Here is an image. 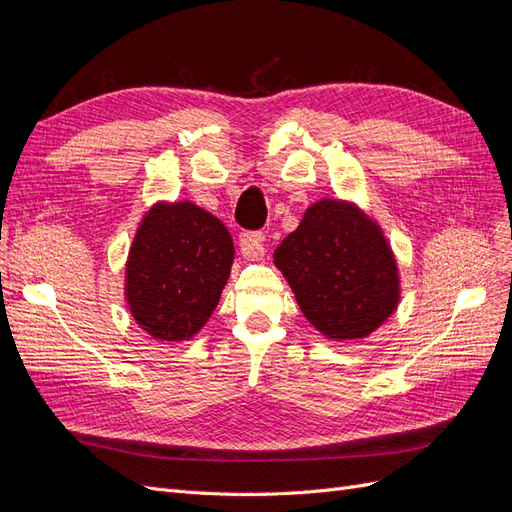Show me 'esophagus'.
Returning <instances> with one entry per match:
<instances>
[{"label": "esophagus", "mask_w": 512, "mask_h": 512, "mask_svg": "<svg viewBox=\"0 0 512 512\" xmlns=\"http://www.w3.org/2000/svg\"><path fill=\"white\" fill-rule=\"evenodd\" d=\"M239 250L247 260H262L267 254L265 235L262 232H243L239 237Z\"/></svg>", "instance_id": "esophagus-1"}]
</instances>
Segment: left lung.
I'll use <instances>...</instances> for the list:
<instances>
[{
	"label": "left lung",
	"instance_id": "obj_1",
	"mask_svg": "<svg viewBox=\"0 0 512 512\" xmlns=\"http://www.w3.org/2000/svg\"><path fill=\"white\" fill-rule=\"evenodd\" d=\"M303 316L331 342H359L401 301V275L380 222L354 200L320 198L273 252Z\"/></svg>",
	"mask_w": 512,
	"mask_h": 512
}]
</instances>
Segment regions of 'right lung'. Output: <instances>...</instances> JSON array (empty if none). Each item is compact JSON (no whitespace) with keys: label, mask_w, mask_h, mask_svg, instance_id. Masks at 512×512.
<instances>
[{"label":"right lung","mask_w":512,"mask_h":512,"mask_svg":"<svg viewBox=\"0 0 512 512\" xmlns=\"http://www.w3.org/2000/svg\"><path fill=\"white\" fill-rule=\"evenodd\" d=\"M235 260L228 228L192 200H158L141 218L126 260L123 297L158 342H188L211 318Z\"/></svg>","instance_id":"obj_1"}]
</instances>
